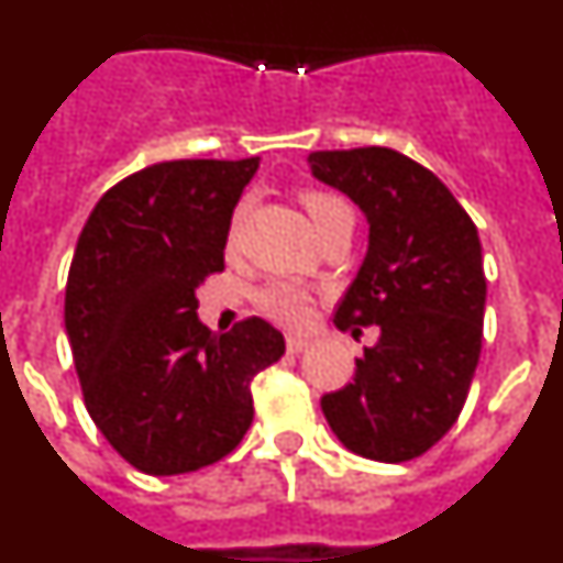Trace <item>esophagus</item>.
<instances>
[{"label": "esophagus", "instance_id": "34e87169", "mask_svg": "<svg viewBox=\"0 0 563 563\" xmlns=\"http://www.w3.org/2000/svg\"><path fill=\"white\" fill-rule=\"evenodd\" d=\"M307 346H310V341H307V338H301V335H290V338H287V352H290V355H298V352H305Z\"/></svg>", "mask_w": 563, "mask_h": 563}]
</instances>
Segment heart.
I'll return each mask as SVG.
<instances>
[{
	"instance_id": "1",
	"label": "heart",
	"mask_w": 563,
	"mask_h": 563,
	"mask_svg": "<svg viewBox=\"0 0 563 563\" xmlns=\"http://www.w3.org/2000/svg\"><path fill=\"white\" fill-rule=\"evenodd\" d=\"M301 202H305L307 213H310V220L312 225H316L318 236H321L330 225H335L338 220H343V217H352L350 202L343 200L341 194L324 191V188H305V191H301ZM245 211H247L245 202L233 211L231 242L236 239ZM256 305L258 310L265 312L267 318H273V321H278V324L301 327L307 318H310L312 296L305 290V287L296 285V282H271V285H265L256 292Z\"/></svg>"
}]
</instances>
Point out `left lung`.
<instances>
[{"label": "left lung", "mask_w": 563, "mask_h": 563, "mask_svg": "<svg viewBox=\"0 0 563 563\" xmlns=\"http://www.w3.org/2000/svg\"><path fill=\"white\" fill-rule=\"evenodd\" d=\"M312 177L346 194L369 247L338 330L380 327L355 377L321 397L332 434L366 460L406 462L449 434L482 352L485 271L476 225L440 177L395 148L312 152Z\"/></svg>", "instance_id": "left-lung-1"}]
</instances>
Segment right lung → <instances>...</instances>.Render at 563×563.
Segmentation results:
<instances>
[{
    "label": "right lung",
    "instance_id": "1",
    "mask_svg": "<svg viewBox=\"0 0 563 563\" xmlns=\"http://www.w3.org/2000/svg\"><path fill=\"white\" fill-rule=\"evenodd\" d=\"M247 161L154 163L109 188L89 213L64 296L84 402L118 454L143 474L200 471L253 422L251 380L285 355L262 318L213 335L197 287L225 271Z\"/></svg>",
    "mask_w": 563,
    "mask_h": 563
}]
</instances>
